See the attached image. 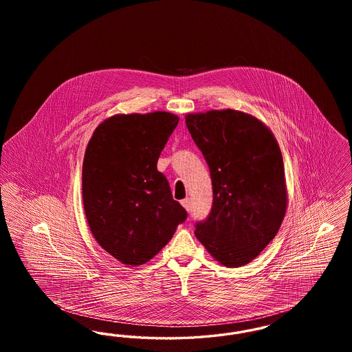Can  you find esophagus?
Returning a JSON list of instances; mask_svg holds the SVG:
<instances>
[{
    "instance_id": "obj_1",
    "label": "esophagus",
    "mask_w": 352,
    "mask_h": 352,
    "mask_svg": "<svg viewBox=\"0 0 352 352\" xmlns=\"http://www.w3.org/2000/svg\"><path fill=\"white\" fill-rule=\"evenodd\" d=\"M181 204L184 206V208L187 211V212H188V211H191V201H190L188 198H186V199L181 201Z\"/></svg>"
}]
</instances>
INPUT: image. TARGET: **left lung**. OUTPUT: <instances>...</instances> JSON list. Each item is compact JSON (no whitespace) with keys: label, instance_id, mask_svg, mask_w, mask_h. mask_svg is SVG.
<instances>
[{"label":"left lung","instance_id":"left-lung-1","mask_svg":"<svg viewBox=\"0 0 352 352\" xmlns=\"http://www.w3.org/2000/svg\"><path fill=\"white\" fill-rule=\"evenodd\" d=\"M186 125L210 168L214 201L195 236L219 264L251 263L278 232L287 207L284 160L268 126L250 113H187Z\"/></svg>","mask_w":352,"mask_h":352}]
</instances>
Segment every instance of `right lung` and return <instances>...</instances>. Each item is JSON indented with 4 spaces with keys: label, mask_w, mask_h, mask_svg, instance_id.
<instances>
[{
    "label": "right lung",
    "mask_w": 352,
    "mask_h": 352,
    "mask_svg": "<svg viewBox=\"0 0 352 352\" xmlns=\"http://www.w3.org/2000/svg\"><path fill=\"white\" fill-rule=\"evenodd\" d=\"M174 113H118L94 131L84 153L85 218L98 244L125 265H142L171 240L187 212L157 161L178 125Z\"/></svg>",
    "instance_id": "right-lung-1"
}]
</instances>
